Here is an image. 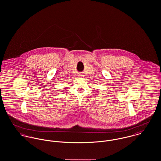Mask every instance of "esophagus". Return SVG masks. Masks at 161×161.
Wrapping results in <instances>:
<instances>
[{"label":"esophagus","mask_w":161,"mask_h":161,"mask_svg":"<svg viewBox=\"0 0 161 161\" xmlns=\"http://www.w3.org/2000/svg\"><path fill=\"white\" fill-rule=\"evenodd\" d=\"M79 76H83V75H80Z\"/></svg>","instance_id":"esophagus-1"}]
</instances>
